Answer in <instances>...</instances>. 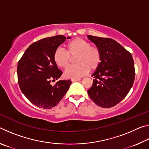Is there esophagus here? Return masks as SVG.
Masks as SVG:
<instances>
[{"instance_id":"esophagus-1","label":"esophagus","mask_w":149,"mask_h":149,"mask_svg":"<svg viewBox=\"0 0 149 149\" xmlns=\"http://www.w3.org/2000/svg\"><path fill=\"white\" fill-rule=\"evenodd\" d=\"M71 80H72V81L74 82V81H78L81 80V79H72Z\"/></svg>"}]
</instances>
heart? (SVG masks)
Returning a JSON list of instances; mask_svg holds the SVG:
<instances>
[{
	"label": "heart",
	"instance_id": "obj_1",
	"mask_svg": "<svg viewBox=\"0 0 149 149\" xmlns=\"http://www.w3.org/2000/svg\"><path fill=\"white\" fill-rule=\"evenodd\" d=\"M66 52L60 48L55 50L53 60L58 67L65 68L68 65L70 56L75 57V65L65 70L64 75L66 77L77 79L86 74L91 69L95 70L101 62V54L97 47L90 46L88 41L81 38H75L65 45Z\"/></svg>",
	"mask_w": 149,
	"mask_h": 149
}]
</instances>
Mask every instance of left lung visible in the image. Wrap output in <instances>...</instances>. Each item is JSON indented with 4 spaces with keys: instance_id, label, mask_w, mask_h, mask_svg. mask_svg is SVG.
<instances>
[{
    "instance_id": "1",
    "label": "left lung",
    "mask_w": 149,
    "mask_h": 149,
    "mask_svg": "<svg viewBox=\"0 0 149 149\" xmlns=\"http://www.w3.org/2000/svg\"><path fill=\"white\" fill-rule=\"evenodd\" d=\"M87 37L101 54V62L92 74L95 79L88 95L100 107H114L126 97L134 82L132 55L114 39L92 35Z\"/></svg>"
}]
</instances>
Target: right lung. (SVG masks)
Returning a JSON list of instances; mask_svg holds the SVG:
<instances>
[{"label":"right lung","mask_w":149,"mask_h":149,"mask_svg":"<svg viewBox=\"0 0 149 149\" xmlns=\"http://www.w3.org/2000/svg\"><path fill=\"white\" fill-rule=\"evenodd\" d=\"M70 37H67L70 39ZM66 39L63 35L47 37L27 48L17 64V73L22 92L32 104L50 109L58 104L69 89L71 80H59L62 72L53 60L55 50Z\"/></svg>","instance_id":"obj_1"}]
</instances>
